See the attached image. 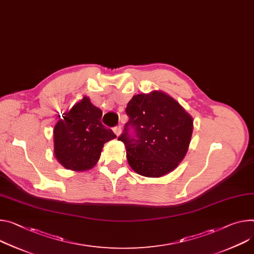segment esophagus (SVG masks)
<instances>
[{
	"instance_id": "1",
	"label": "esophagus",
	"mask_w": 254,
	"mask_h": 254,
	"mask_svg": "<svg viewBox=\"0 0 254 254\" xmlns=\"http://www.w3.org/2000/svg\"><path fill=\"white\" fill-rule=\"evenodd\" d=\"M113 131L115 132V134H117L118 136L122 133V127L121 126H118V127H113Z\"/></svg>"
}]
</instances>
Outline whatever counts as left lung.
Instances as JSON below:
<instances>
[{"label":"left lung","instance_id":"left-lung-1","mask_svg":"<svg viewBox=\"0 0 254 254\" xmlns=\"http://www.w3.org/2000/svg\"><path fill=\"white\" fill-rule=\"evenodd\" d=\"M128 122L119 137L131 169L146 177L173 171L186 157L193 120L175 99L162 91L134 95L127 103ZM134 131L130 135L128 131Z\"/></svg>","mask_w":254,"mask_h":254}]
</instances>
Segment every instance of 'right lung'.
Segmentation results:
<instances>
[{"label": "right lung", "mask_w": 254, "mask_h": 254, "mask_svg": "<svg viewBox=\"0 0 254 254\" xmlns=\"http://www.w3.org/2000/svg\"><path fill=\"white\" fill-rule=\"evenodd\" d=\"M102 110L85 96L63 114L54 128V151L66 169L86 171L93 168L105 143L117 137L101 123Z\"/></svg>", "instance_id": "right-lung-1"}]
</instances>
